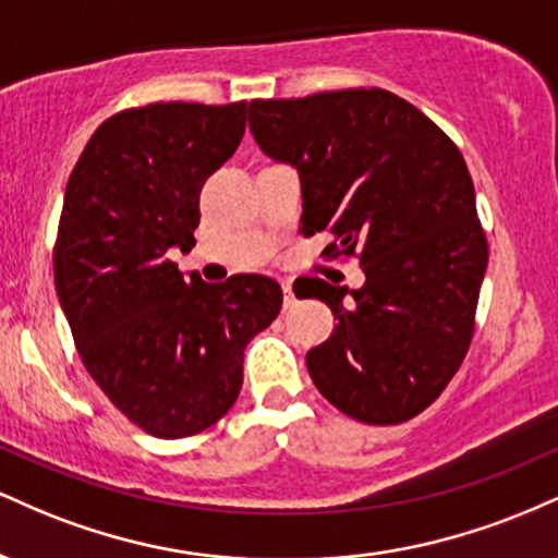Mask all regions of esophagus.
<instances>
[{"instance_id":"obj_1","label":"esophagus","mask_w":558,"mask_h":558,"mask_svg":"<svg viewBox=\"0 0 558 558\" xmlns=\"http://www.w3.org/2000/svg\"><path fill=\"white\" fill-rule=\"evenodd\" d=\"M293 304H296V296H293V288H291V283H283V306H286V310H291Z\"/></svg>"}]
</instances>
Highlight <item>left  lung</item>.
Listing matches in <instances>:
<instances>
[{
  "label": "left lung",
  "instance_id": "obj_1",
  "mask_svg": "<svg viewBox=\"0 0 558 558\" xmlns=\"http://www.w3.org/2000/svg\"><path fill=\"white\" fill-rule=\"evenodd\" d=\"M248 131L299 172L301 233L360 254L362 288L301 283L338 319L306 354L319 393L367 425H399L438 399L470 349L488 243L462 151L383 88L248 101Z\"/></svg>",
  "mask_w": 558,
  "mask_h": 558
}]
</instances>
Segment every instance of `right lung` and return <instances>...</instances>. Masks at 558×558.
Returning a JSON list of instances; mask_svg holds the SVG:
<instances>
[{
	"label": "right lung",
	"instance_id": "obj_1",
	"mask_svg": "<svg viewBox=\"0 0 558 558\" xmlns=\"http://www.w3.org/2000/svg\"><path fill=\"white\" fill-rule=\"evenodd\" d=\"M243 128L246 101L146 105L96 128L70 172L57 296L96 386L157 438L207 430L233 407L243 349L283 304L267 275L204 283L170 262L196 246L202 185Z\"/></svg>",
	"mask_w": 558,
	"mask_h": 558
}]
</instances>
